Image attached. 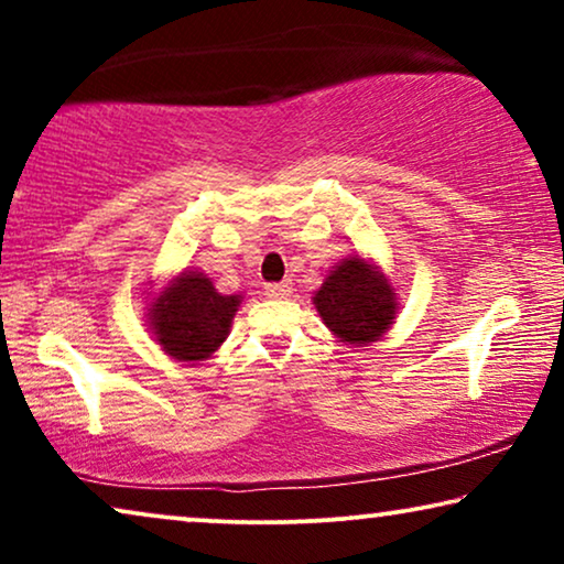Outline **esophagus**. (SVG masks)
I'll return each mask as SVG.
<instances>
[{
  "instance_id": "1",
  "label": "esophagus",
  "mask_w": 564,
  "mask_h": 564,
  "mask_svg": "<svg viewBox=\"0 0 564 564\" xmlns=\"http://www.w3.org/2000/svg\"><path fill=\"white\" fill-rule=\"evenodd\" d=\"M264 292H267V297H288L292 292V282L290 280L269 282V284H264Z\"/></svg>"
}]
</instances>
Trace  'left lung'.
<instances>
[{
	"mask_svg": "<svg viewBox=\"0 0 564 564\" xmlns=\"http://www.w3.org/2000/svg\"><path fill=\"white\" fill-rule=\"evenodd\" d=\"M313 303L326 326L349 344L377 341L395 318V292L359 257L341 261L315 292Z\"/></svg>",
	"mask_w": 564,
	"mask_h": 564,
	"instance_id": "obj_1",
	"label": "left lung"
}]
</instances>
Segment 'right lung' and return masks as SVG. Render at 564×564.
<instances>
[{
  "mask_svg": "<svg viewBox=\"0 0 564 564\" xmlns=\"http://www.w3.org/2000/svg\"><path fill=\"white\" fill-rule=\"evenodd\" d=\"M238 303V295H220L205 274L184 272L153 300V334L169 357L199 361L226 341Z\"/></svg>",
  "mask_w": 564,
  "mask_h": 564,
  "instance_id": "add662e5",
  "label": "right lung"
}]
</instances>
